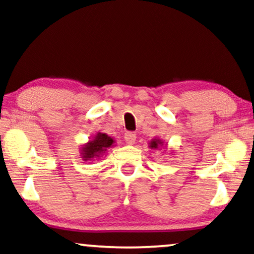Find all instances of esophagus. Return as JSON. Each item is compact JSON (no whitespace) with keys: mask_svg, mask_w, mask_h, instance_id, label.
Segmentation results:
<instances>
[{"mask_svg":"<svg viewBox=\"0 0 254 254\" xmlns=\"http://www.w3.org/2000/svg\"><path fill=\"white\" fill-rule=\"evenodd\" d=\"M136 133L134 132H127L124 134V139L127 141V144H130L132 145L134 143V140H136Z\"/></svg>","mask_w":254,"mask_h":254,"instance_id":"34e87169","label":"esophagus"}]
</instances>
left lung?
<instances>
[{"instance_id": "left-lung-1", "label": "left lung", "mask_w": 254, "mask_h": 254, "mask_svg": "<svg viewBox=\"0 0 254 254\" xmlns=\"http://www.w3.org/2000/svg\"><path fill=\"white\" fill-rule=\"evenodd\" d=\"M162 141L160 139H152L150 143V147L151 148H159L160 146H162Z\"/></svg>"}]
</instances>
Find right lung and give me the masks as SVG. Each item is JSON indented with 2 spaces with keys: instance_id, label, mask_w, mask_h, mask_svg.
<instances>
[{
  "instance_id": "1",
  "label": "right lung",
  "mask_w": 254,
  "mask_h": 254,
  "mask_svg": "<svg viewBox=\"0 0 254 254\" xmlns=\"http://www.w3.org/2000/svg\"><path fill=\"white\" fill-rule=\"evenodd\" d=\"M115 143L111 137L106 133L99 132L92 140L88 141L87 144L82 145L81 147V158L84 161L94 160V159H99L100 157L106 153L109 147L113 146Z\"/></svg>"
}]
</instances>
